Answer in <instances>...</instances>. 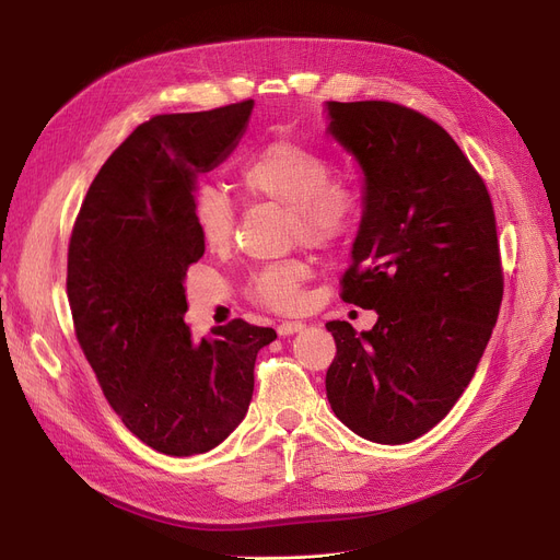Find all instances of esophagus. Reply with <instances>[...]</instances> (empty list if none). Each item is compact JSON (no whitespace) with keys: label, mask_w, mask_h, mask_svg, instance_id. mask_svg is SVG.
Masks as SVG:
<instances>
[{"label":"esophagus","mask_w":560,"mask_h":560,"mask_svg":"<svg viewBox=\"0 0 560 560\" xmlns=\"http://www.w3.org/2000/svg\"><path fill=\"white\" fill-rule=\"evenodd\" d=\"M306 325H304V322H281V325H279V336H292V334H298V331H302Z\"/></svg>","instance_id":"esophagus-1"}]
</instances>
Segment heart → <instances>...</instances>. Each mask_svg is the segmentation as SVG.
I'll list each match as a JSON object with an SVG mask.
<instances>
[{"label": "heart", "mask_w": 560, "mask_h": 560, "mask_svg": "<svg viewBox=\"0 0 560 560\" xmlns=\"http://www.w3.org/2000/svg\"><path fill=\"white\" fill-rule=\"evenodd\" d=\"M331 179V159L290 138L260 144L238 172V184L249 197L288 206L292 238L315 247L340 245L359 220L354 188ZM190 218L206 247L220 252L231 245L235 209L222 190L201 186L192 195ZM308 275L302 260L272 262L252 277L249 295L270 308L292 311L302 302V283Z\"/></svg>", "instance_id": "obj_1"}]
</instances>
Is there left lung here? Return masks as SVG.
Returning a JSON list of instances; mask_svg holds the SVG:
<instances>
[{
  "instance_id": "obj_1",
  "label": "left lung",
  "mask_w": 560,
  "mask_h": 560,
  "mask_svg": "<svg viewBox=\"0 0 560 560\" xmlns=\"http://www.w3.org/2000/svg\"><path fill=\"white\" fill-rule=\"evenodd\" d=\"M327 133L363 172V215L342 300L370 331L327 322V397L365 440L404 445L472 381L504 295L492 201L454 138L393 102H327Z\"/></svg>"
}]
</instances>
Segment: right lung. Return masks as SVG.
I'll use <instances>...</instances> for the list:
<instances>
[{
  "mask_svg": "<svg viewBox=\"0 0 560 560\" xmlns=\"http://www.w3.org/2000/svg\"><path fill=\"white\" fill-rule=\"evenodd\" d=\"M254 102L156 115L104 163L68 249V300L83 354L125 427L167 456L218 447L254 393L277 334L231 319L195 340L186 272L203 256L190 218L201 174L238 147Z\"/></svg>",
  "mask_w": 560,
  "mask_h": 560,
  "instance_id": "1",
  "label": "right lung"
}]
</instances>
